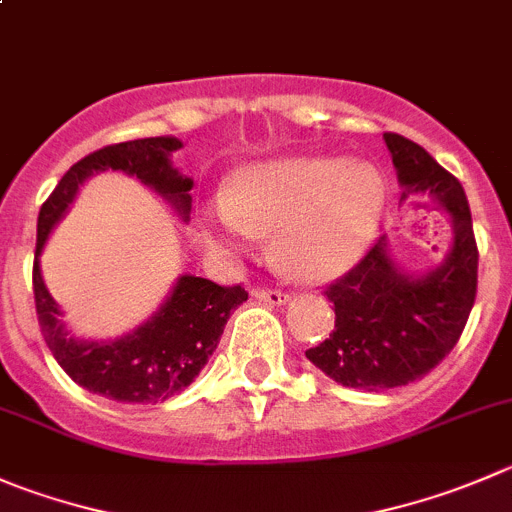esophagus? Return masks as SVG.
I'll return each mask as SVG.
<instances>
[{
    "label": "esophagus",
    "mask_w": 512,
    "mask_h": 512,
    "mask_svg": "<svg viewBox=\"0 0 512 512\" xmlns=\"http://www.w3.org/2000/svg\"><path fill=\"white\" fill-rule=\"evenodd\" d=\"M252 295H255L260 302H265V305H287V300H290L287 292L267 290V287H257V290H252Z\"/></svg>",
    "instance_id": "34e87169"
}]
</instances>
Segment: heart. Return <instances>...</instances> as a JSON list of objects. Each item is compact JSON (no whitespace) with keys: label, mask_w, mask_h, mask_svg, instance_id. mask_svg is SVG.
Segmentation results:
<instances>
[{"label":"heart","mask_w":512,"mask_h":512,"mask_svg":"<svg viewBox=\"0 0 512 512\" xmlns=\"http://www.w3.org/2000/svg\"><path fill=\"white\" fill-rule=\"evenodd\" d=\"M385 205V182L370 165L337 157H280L235 175L217 210L227 245L270 235L272 257L287 275L322 282L355 265Z\"/></svg>","instance_id":"heart-1"}]
</instances>
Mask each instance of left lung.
<instances>
[{
  "mask_svg": "<svg viewBox=\"0 0 512 512\" xmlns=\"http://www.w3.org/2000/svg\"><path fill=\"white\" fill-rule=\"evenodd\" d=\"M398 170L400 202L433 197L450 212L453 247L443 265L408 275L390 257L385 237L325 290L335 305V330L305 352L342 388L390 390L428 375L460 340L478 292V245L468 197L458 177L413 140L382 135Z\"/></svg>",
  "mask_w": 512,
  "mask_h": 512,
  "instance_id": "obj_1",
  "label": "left lung"
}]
</instances>
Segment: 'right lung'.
<instances>
[{"label":"right lung","mask_w":512,"mask_h":512,"mask_svg":"<svg viewBox=\"0 0 512 512\" xmlns=\"http://www.w3.org/2000/svg\"><path fill=\"white\" fill-rule=\"evenodd\" d=\"M180 147L177 137H145L102 147L69 167L39 210L32 285L44 342L77 385L117 403L155 405L182 393L215 352L230 312L247 300L245 287H225L205 277L182 275L165 305L135 332L104 342L77 340L59 320L62 312L44 285L39 255L52 227L72 205L79 185L94 172L119 170L137 177L187 220L195 182L172 167L170 155Z\"/></svg>","instance_id":"right-lung-1"}]
</instances>
